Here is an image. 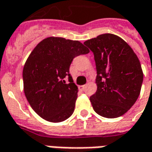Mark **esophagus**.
<instances>
[{
	"label": "esophagus",
	"mask_w": 152,
	"mask_h": 152,
	"mask_svg": "<svg viewBox=\"0 0 152 152\" xmlns=\"http://www.w3.org/2000/svg\"><path fill=\"white\" fill-rule=\"evenodd\" d=\"M85 88V85H82V86H79L80 90H84Z\"/></svg>",
	"instance_id": "34e87169"
}]
</instances>
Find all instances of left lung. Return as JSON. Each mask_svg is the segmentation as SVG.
Instances as JSON below:
<instances>
[{
    "mask_svg": "<svg viewBox=\"0 0 152 152\" xmlns=\"http://www.w3.org/2000/svg\"><path fill=\"white\" fill-rule=\"evenodd\" d=\"M93 52L97 89L90 96L94 111L107 118L123 115L133 106L142 87L143 73L132 48L113 34L84 42Z\"/></svg>",
    "mask_w": 152,
    "mask_h": 152,
    "instance_id": "8db88e82",
    "label": "left lung"
}]
</instances>
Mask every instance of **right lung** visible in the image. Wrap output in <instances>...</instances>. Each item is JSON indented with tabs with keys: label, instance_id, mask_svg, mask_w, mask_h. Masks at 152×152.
Masks as SVG:
<instances>
[{
	"label": "right lung",
	"instance_id": "1",
	"mask_svg": "<svg viewBox=\"0 0 152 152\" xmlns=\"http://www.w3.org/2000/svg\"><path fill=\"white\" fill-rule=\"evenodd\" d=\"M88 52L80 42L59 37H48L34 48L26 61L22 77L25 96L38 115L48 122H60L72 114L78 88L69 67L76 56Z\"/></svg>",
	"mask_w": 152,
	"mask_h": 152
}]
</instances>
